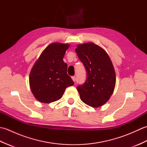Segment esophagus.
Wrapping results in <instances>:
<instances>
[{"label": "esophagus", "instance_id": "obj_1", "mask_svg": "<svg viewBox=\"0 0 147 147\" xmlns=\"http://www.w3.org/2000/svg\"><path fill=\"white\" fill-rule=\"evenodd\" d=\"M71 78H72V80L74 81V82H75V80H76V77L75 76H72Z\"/></svg>", "mask_w": 147, "mask_h": 147}]
</instances>
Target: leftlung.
I'll use <instances>...</instances> for the list:
<instances>
[{"label":"left lung","mask_w":147,"mask_h":147,"mask_svg":"<svg viewBox=\"0 0 147 147\" xmlns=\"http://www.w3.org/2000/svg\"><path fill=\"white\" fill-rule=\"evenodd\" d=\"M75 51L87 73L86 82L77 86L80 98L92 107L102 106L110 98L115 85L111 59L104 49L91 42L78 45Z\"/></svg>","instance_id":"1"}]
</instances>
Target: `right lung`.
Returning <instances> with one entry per match:
<instances>
[{"label":"right lung","instance_id":"1","mask_svg":"<svg viewBox=\"0 0 147 147\" xmlns=\"http://www.w3.org/2000/svg\"><path fill=\"white\" fill-rule=\"evenodd\" d=\"M69 44L52 43L42 52L30 73L29 82L35 98L42 103L60 99L65 88L74 85L63 61Z\"/></svg>","mask_w":147,"mask_h":147}]
</instances>
